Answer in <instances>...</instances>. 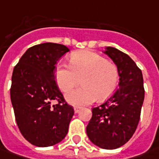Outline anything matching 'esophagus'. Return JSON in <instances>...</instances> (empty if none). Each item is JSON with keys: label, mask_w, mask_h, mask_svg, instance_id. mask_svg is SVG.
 <instances>
[{"label": "esophagus", "mask_w": 159, "mask_h": 159, "mask_svg": "<svg viewBox=\"0 0 159 159\" xmlns=\"http://www.w3.org/2000/svg\"><path fill=\"white\" fill-rule=\"evenodd\" d=\"M82 108L80 107H74V110H75V113H77V112H80V110H81Z\"/></svg>", "instance_id": "1"}]
</instances>
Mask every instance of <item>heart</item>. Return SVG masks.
<instances>
[{"label":"heart","instance_id":"heart-1","mask_svg":"<svg viewBox=\"0 0 159 159\" xmlns=\"http://www.w3.org/2000/svg\"><path fill=\"white\" fill-rule=\"evenodd\" d=\"M71 65L60 63L55 70V79L62 91H68L78 83L77 88L66 94V99L74 106H85L97 99L105 100L115 91L119 81L117 66L98 53L84 51L73 53Z\"/></svg>","mask_w":159,"mask_h":159}]
</instances>
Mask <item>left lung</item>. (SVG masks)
Segmentation results:
<instances>
[{"label":"left lung","mask_w":159,"mask_h":159,"mask_svg":"<svg viewBox=\"0 0 159 159\" xmlns=\"http://www.w3.org/2000/svg\"><path fill=\"white\" fill-rule=\"evenodd\" d=\"M104 52L117 66L119 88L104 104L92 108L86 133L93 144L114 150L125 144L137 128L144 100L143 78L128 54L112 47Z\"/></svg>","instance_id":"1"}]
</instances>
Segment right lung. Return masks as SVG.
<instances>
[{
    "label": "right lung",
    "instance_id": "obj_1",
    "mask_svg": "<svg viewBox=\"0 0 159 159\" xmlns=\"http://www.w3.org/2000/svg\"><path fill=\"white\" fill-rule=\"evenodd\" d=\"M69 49L56 43L30 47L13 70L10 98L21 134L31 144L48 147L61 142L74 115L55 82V65ZM57 105L51 106L52 101Z\"/></svg>",
    "mask_w": 159,
    "mask_h": 159
}]
</instances>
